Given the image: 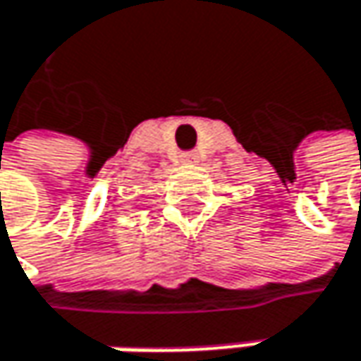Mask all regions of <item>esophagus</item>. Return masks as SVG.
Masks as SVG:
<instances>
[{
	"label": "esophagus",
	"mask_w": 361,
	"mask_h": 361,
	"mask_svg": "<svg viewBox=\"0 0 361 361\" xmlns=\"http://www.w3.org/2000/svg\"><path fill=\"white\" fill-rule=\"evenodd\" d=\"M197 159H200V156L195 152H189V154L180 156V161H185V164H197Z\"/></svg>",
	"instance_id": "1"
}]
</instances>
